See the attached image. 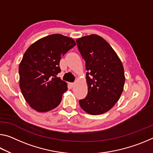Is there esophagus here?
Returning <instances> with one entry per match:
<instances>
[{"instance_id":"34e87169","label":"esophagus","mask_w":153,"mask_h":153,"mask_svg":"<svg viewBox=\"0 0 153 153\" xmlns=\"http://www.w3.org/2000/svg\"><path fill=\"white\" fill-rule=\"evenodd\" d=\"M69 85H70V86L71 88H74L75 86H76V83H70Z\"/></svg>"}]
</instances>
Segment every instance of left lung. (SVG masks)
<instances>
[{
	"instance_id": "8db88e82",
	"label": "left lung",
	"mask_w": 153,
	"mask_h": 153,
	"mask_svg": "<svg viewBox=\"0 0 153 153\" xmlns=\"http://www.w3.org/2000/svg\"><path fill=\"white\" fill-rule=\"evenodd\" d=\"M76 42L87 70L88 94L79 100V105L90 115L103 114L115 105L122 94L125 83L122 63L101 36H83Z\"/></svg>"
}]
</instances>
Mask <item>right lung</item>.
<instances>
[{
  "instance_id": "obj_1",
  "label": "right lung",
  "mask_w": 153,
  "mask_h": 153,
  "mask_svg": "<svg viewBox=\"0 0 153 153\" xmlns=\"http://www.w3.org/2000/svg\"><path fill=\"white\" fill-rule=\"evenodd\" d=\"M76 45L72 38L55 33L40 38L25 52L19 66V87L33 109L47 112L60 104L67 84L56 76L59 62Z\"/></svg>"
}]
</instances>
